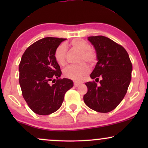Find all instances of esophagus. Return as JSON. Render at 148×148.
<instances>
[{
  "mask_svg": "<svg viewBox=\"0 0 148 148\" xmlns=\"http://www.w3.org/2000/svg\"><path fill=\"white\" fill-rule=\"evenodd\" d=\"M81 83L77 82V81H74V86H75V87H77V86H79V85H81Z\"/></svg>",
  "mask_w": 148,
  "mask_h": 148,
  "instance_id": "34e87169",
  "label": "esophagus"
}]
</instances>
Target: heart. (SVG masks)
I'll return each instance as SVG.
<instances>
[{
	"instance_id": "b5f03b06",
	"label": "heart",
	"mask_w": 148,
	"mask_h": 148,
	"mask_svg": "<svg viewBox=\"0 0 148 148\" xmlns=\"http://www.w3.org/2000/svg\"><path fill=\"white\" fill-rule=\"evenodd\" d=\"M70 45L73 48L81 51L80 62L87 61L88 63L93 64L97 61L96 53L90 49V46L87 42L82 39L75 38L70 42ZM66 54H67V46L62 43L58 46L54 53V58L56 62L60 65H64L66 62ZM90 71L89 66L86 62H81L78 64H70L67 66L63 69V74L67 78L74 81H79L86 75Z\"/></svg>"
}]
</instances>
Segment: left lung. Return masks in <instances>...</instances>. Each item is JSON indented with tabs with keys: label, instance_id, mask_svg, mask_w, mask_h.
Listing matches in <instances>:
<instances>
[{
	"label": "left lung",
	"instance_id": "8db88e82",
	"mask_svg": "<svg viewBox=\"0 0 148 148\" xmlns=\"http://www.w3.org/2000/svg\"><path fill=\"white\" fill-rule=\"evenodd\" d=\"M96 51L97 62L91 73L95 81L86 83L84 102L94 111L108 113L115 109L126 95L132 78V64L124 47L108 37H88Z\"/></svg>",
	"mask_w": 148,
	"mask_h": 148
}]
</instances>
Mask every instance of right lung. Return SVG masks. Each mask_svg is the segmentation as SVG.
<instances>
[{
	"label": "right lung",
	"instance_id": "1",
	"mask_svg": "<svg viewBox=\"0 0 148 148\" xmlns=\"http://www.w3.org/2000/svg\"><path fill=\"white\" fill-rule=\"evenodd\" d=\"M65 40L41 39L30 45L21 57L18 71L22 95L30 109L38 115L58 110L65 92L74 86L72 80L59 79L62 72L54 58L56 49Z\"/></svg>",
	"mask_w": 148,
	"mask_h": 148
}]
</instances>
